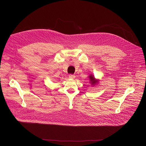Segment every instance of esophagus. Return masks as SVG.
I'll use <instances>...</instances> for the list:
<instances>
[{
    "label": "esophagus",
    "instance_id": "34e87169",
    "mask_svg": "<svg viewBox=\"0 0 146 146\" xmlns=\"http://www.w3.org/2000/svg\"><path fill=\"white\" fill-rule=\"evenodd\" d=\"M68 77H69V78H70V79H74L75 76L73 75V74H70V75L68 76Z\"/></svg>",
    "mask_w": 146,
    "mask_h": 146
}]
</instances>
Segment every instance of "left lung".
<instances>
[{
    "instance_id": "obj_1",
    "label": "left lung",
    "mask_w": 146,
    "mask_h": 146,
    "mask_svg": "<svg viewBox=\"0 0 146 146\" xmlns=\"http://www.w3.org/2000/svg\"><path fill=\"white\" fill-rule=\"evenodd\" d=\"M88 78H89V80H90L89 83L91 84V86H94L98 85L99 82V80L95 79L94 75H93L92 74H90L88 76Z\"/></svg>"
}]
</instances>
